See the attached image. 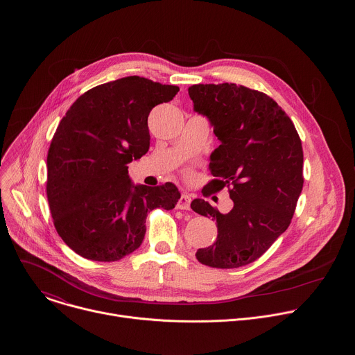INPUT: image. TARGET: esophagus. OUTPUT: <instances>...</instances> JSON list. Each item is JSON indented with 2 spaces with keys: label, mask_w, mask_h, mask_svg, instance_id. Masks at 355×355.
Here are the masks:
<instances>
[{
  "label": "esophagus",
  "mask_w": 355,
  "mask_h": 355,
  "mask_svg": "<svg viewBox=\"0 0 355 355\" xmlns=\"http://www.w3.org/2000/svg\"><path fill=\"white\" fill-rule=\"evenodd\" d=\"M190 205H191V197H190L189 194H182L176 206H178V209L189 210V209H190Z\"/></svg>",
  "instance_id": "esophagus-1"
}]
</instances>
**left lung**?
Here are the masks:
<instances>
[{
	"label": "left lung",
	"instance_id": "left-lung-1",
	"mask_svg": "<svg viewBox=\"0 0 355 355\" xmlns=\"http://www.w3.org/2000/svg\"><path fill=\"white\" fill-rule=\"evenodd\" d=\"M194 110L207 117L220 146L210 154L214 176L203 190L230 187L223 214L205 200L191 209L217 224L216 242L196 257L207 266L252 263L288 228L304 187V150L294 123L266 94L235 83L189 87Z\"/></svg>",
	"mask_w": 355,
	"mask_h": 355
}]
</instances>
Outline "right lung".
I'll return each instance as SVG.
<instances>
[{"instance_id": "right-lung-1", "label": "right lung", "mask_w": 355, "mask_h": 355, "mask_svg": "<svg viewBox=\"0 0 355 355\" xmlns=\"http://www.w3.org/2000/svg\"><path fill=\"white\" fill-rule=\"evenodd\" d=\"M179 87L127 76L82 94L68 109L48 153L46 194L54 227L79 255L112 262L135 252L153 209L180 198L173 183L132 184L128 164L150 146L148 117Z\"/></svg>"}]
</instances>
